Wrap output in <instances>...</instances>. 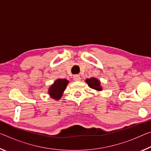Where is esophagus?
Returning a JSON list of instances; mask_svg holds the SVG:
<instances>
[{"label":"esophagus","instance_id":"34e87169","mask_svg":"<svg viewBox=\"0 0 151 151\" xmlns=\"http://www.w3.org/2000/svg\"><path fill=\"white\" fill-rule=\"evenodd\" d=\"M73 80L75 81H81V76L79 75H75L73 76Z\"/></svg>","mask_w":151,"mask_h":151}]
</instances>
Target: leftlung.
Returning a JSON list of instances; mask_svg holds the SVG:
<instances>
[{
  "label": "left lung",
  "instance_id": "1",
  "mask_svg": "<svg viewBox=\"0 0 151 151\" xmlns=\"http://www.w3.org/2000/svg\"><path fill=\"white\" fill-rule=\"evenodd\" d=\"M85 82L88 84V86L96 91H103V87L101 85V81L96 78L92 77L90 78H86Z\"/></svg>",
  "mask_w": 151,
  "mask_h": 151
}]
</instances>
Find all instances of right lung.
Here are the masks:
<instances>
[{
  "mask_svg": "<svg viewBox=\"0 0 151 151\" xmlns=\"http://www.w3.org/2000/svg\"><path fill=\"white\" fill-rule=\"evenodd\" d=\"M68 83H69V81L65 78L57 79L48 89V93L50 98L57 101L60 99Z\"/></svg>",
  "mask_w": 151,
  "mask_h": 151,
  "instance_id": "obj_1",
  "label": "right lung"
}]
</instances>
